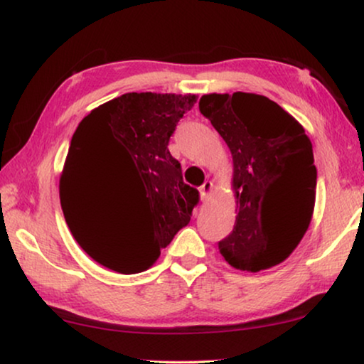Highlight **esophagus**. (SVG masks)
Masks as SVG:
<instances>
[{
  "label": "esophagus",
  "mask_w": 364,
  "mask_h": 364,
  "mask_svg": "<svg viewBox=\"0 0 364 364\" xmlns=\"http://www.w3.org/2000/svg\"><path fill=\"white\" fill-rule=\"evenodd\" d=\"M212 192H213V182H210V181L203 182V186L200 187V198H202V200H207V198L210 197Z\"/></svg>",
  "instance_id": "1"
}]
</instances>
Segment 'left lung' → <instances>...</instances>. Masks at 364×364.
Listing matches in <instances>:
<instances>
[{
    "label": "left lung",
    "mask_w": 364,
    "mask_h": 364,
    "mask_svg": "<svg viewBox=\"0 0 364 364\" xmlns=\"http://www.w3.org/2000/svg\"><path fill=\"white\" fill-rule=\"evenodd\" d=\"M200 112L230 149L237 218L218 250L228 265L262 272L285 262L310 227L316 167L305 129L253 92L205 94Z\"/></svg>",
    "instance_id": "1"
}]
</instances>
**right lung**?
I'll return each mask as SVG.
<instances>
[{
    "label": "right lung",
    "instance_id": "obj_1",
    "mask_svg": "<svg viewBox=\"0 0 364 364\" xmlns=\"http://www.w3.org/2000/svg\"><path fill=\"white\" fill-rule=\"evenodd\" d=\"M196 102V94L127 92L79 122L59 177V198L74 240L102 267L126 275L147 270L191 222L198 192L183 183L181 164L167 146ZM124 161L132 164L148 200V223L127 239L104 229L83 202L87 178Z\"/></svg>",
    "mask_w": 364,
    "mask_h": 364
}]
</instances>
